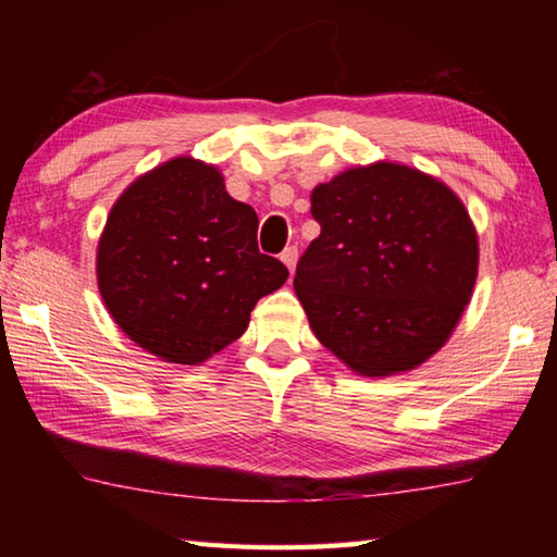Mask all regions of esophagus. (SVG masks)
<instances>
[{"label": "esophagus", "mask_w": 557, "mask_h": 557, "mask_svg": "<svg viewBox=\"0 0 557 557\" xmlns=\"http://www.w3.org/2000/svg\"><path fill=\"white\" fill-rule=\"evenodd\" d=\"M297 258H299V250L295 248V245H289V248L282 250V256H280V260L285 262V265L289 268V272H295V268H297Z\"/></svg>", "instance_id": "1"}]
</instances>
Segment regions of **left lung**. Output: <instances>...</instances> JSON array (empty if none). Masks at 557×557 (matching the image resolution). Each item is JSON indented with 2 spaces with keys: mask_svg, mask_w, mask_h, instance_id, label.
<instances>
[{
  "mask_svg": "<svg viewBox=\"0 0 557 557\" xmlns=\"http://www.w3.org/2000/svg\"><path fill=\"white\" fill-rule=\"evenodd\" d=\"M312 215L322 233L297 262L295 292L322 346L366 379L435 356L479 272V235L459 196L381 159L319 184Z\"/></svg>",
  "mask_w": 557,
  "mask_h": 557,
  "instance_id": "1",
  "label": "left lung"
}]
</instances>
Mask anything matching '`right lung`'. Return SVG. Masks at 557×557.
Masks as SVG:
<instances>
[{
    "mask_svg": "<svg viewBox=\"0 0 557 557\" xmlns=\"http://www.w3.org/2000/svg\"><path fill=\"white\" fill-rule=\"evenodd\" d=\"M96 275L108 314L139 348L201 366L243 336L289 272L258 250V213L225 191L221 169L174 157L112 203Z\"/></svg>",
    "mask_w": 557,
    "mask_h": 557,
    "instance_id": "1",
    "label": "right lung"
}]
</instances>
